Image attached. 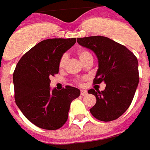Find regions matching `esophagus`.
Masks as SVG:
<instances>
[{
    "mask_svg": "<svg viewBox=\"0 0 150 150\" xmlns=\"http://www.w3.org/2000/svg\"><path fill=\"white\" fill-rule=\"evenodd\" d=\"M81 94L82 96H86L87 94V91H85V90H81Z\"/></svg>",
    "mask_w": 150,
    "mask_h": 150,
    "instance_id": "esophagus-1",
    "label": "esophagus"
}]
</instances>
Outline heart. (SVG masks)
Masks as SVG:
<instances>
[{"mask_svg": "<svg viewBox=\"0 0 150 150\" xmlns=\"http://www.w3.org/2000/svg\"><path fill=\"white\" fill-rule=\"evenodd\" d=\"M77 55H78L80 59H81L83 63H86V62H87V60H89V59H93L91 54L88 51H87V50H79L78 52H77ZM67 59H68V56L67 54H63V56H61L60 59H59V68L64 67L66 65V63H67ZM83 80V79H79V80H77V82H78L79 83H81L82 82Z\"/></svg>", "mask_w": 150, "mask_h": 150, "instance_id": "heart-1", "label": "heart"}]
</instances>
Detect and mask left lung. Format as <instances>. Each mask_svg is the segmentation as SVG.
I'll return each instance as SVG.
<instances>
[{
    "mask_svg": "<svg viewBox=\"0 0 150 150\" xmlns=\"http://www.w3.org/2000/svg\"><path fill=\"white\" fill-rule=\"evenodd\" d=\"M77 42L92 50L98 57L94 84L106 83L104 91H88V94H94L97 99L90 111L102 122L115 120L126 111L133 100L139 81L137 58L125 45L107 37L78 38Z\"/></svg>",
    "mask_w": 150,
    "mask_h": 150,
    "instance_id": "8db88e82",
    "label": "left lung"
}]
</instances>
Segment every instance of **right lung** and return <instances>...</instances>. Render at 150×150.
I'll return each instance as SVG.
<instances>
[{
  "label": "right lung",
  "mask_w": 150,
  "mask_h": 150,
  "mask_svg": "<svg viewBox=\"0 0 150 150\" xmlns=\"http://www.w3.org/2000/svg\"><path fill=\"white\" fill-rule=\"evenodd\" d=\"M76 38L49 39L28 50L20 59L14 74V99L17 106L32 124L56 130L67 121L72 100L81 91L67 86L50 90V77L59 73V61L76 42Z\"/></svg>",
  "instance_id": "1"
}]
</instances>
